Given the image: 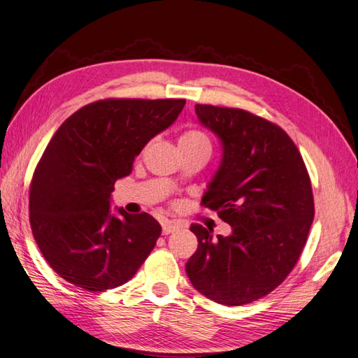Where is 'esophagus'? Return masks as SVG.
<instances>
[{"mask_svg":"<svg viewBox=\"0 0 358 358\" xmlns=\"http://www.w3.org/2000/svg\"><path fill=\"white\" fill-rule=\"evenodd\" d=\"M176 229H178V224L176 223H173L170 220H164L162 222V234L164 235H169V234L174 232Z\"/></svg>","mask_w":358,"mask_h":358,"instance_id":"1","label":"esophagus"}]
</instances>
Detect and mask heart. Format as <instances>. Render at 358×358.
I'll return each instance as SVG.
<instances>
[{
	"label": "heart",
	"instance_id": "b5f03b06",
	"mask_svg": "<svg viewBox=\"0 0 358 358\" xmlns=\"http://www.w3.org/2000/svg\"><path fill=\"white\" fill-rule=\"evenodd\" d=\"M200 144L209 145V141L202 132H199V130H187V132H184L179 136V141H178V145H200Z\"/></svg>",
	"mask_w": 358,
	"mask_h": 358
}]
</instances>
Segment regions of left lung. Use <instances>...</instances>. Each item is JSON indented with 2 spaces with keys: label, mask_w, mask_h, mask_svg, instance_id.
Masks as SVG:
<instances>
[{
  "label": "left lung",
  "mask_w": 358,
  "mask_h": 358,
  "mask_svg": "<svg viewBox=\"0 0 358 358\" xmlns=\"http://www.w3.org/2000/svg\"><path fill=\"white\" fill-rule=\"evenodd\" d=\"M196 113L223 150L202 205L232 232L213 237L202 224H191L199 245L185 270L208 299L245 305L275 290L298 263L315 219L310 176L280 126L211 104H196Z\"/></svg>",
  "instance_id": "obj_1"
}]
</instances>
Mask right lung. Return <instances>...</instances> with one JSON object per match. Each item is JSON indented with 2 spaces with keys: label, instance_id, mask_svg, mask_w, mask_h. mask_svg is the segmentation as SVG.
I'll use <instances>...</instances> for the list:
<instances>
[{
  "label": "right lung",
  "instance_id": "add662e5",
  "mask_svg": "<svg viewBox=\"0 0 358 358\" xmlns=\"http://www.w3.org/2000/svg\"><path fill=\"white\" fill-rule=\"evenodd\" d=\"M184 106L182 99L99 100L74 112L51 138L30 184V224L43 258L69 284L115 289L153 250L161 224L147 213L118 208L112 214L110 193Z\"/></svg>",
  "mask_w": 358,
  "mask_h": 358
}]
</instances>
